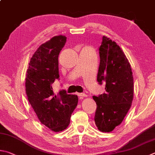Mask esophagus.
I'll return each instance as SVG.
<instances>
[{
    "label": "esophagus",
    "instance_id": "34e87169",
    "mask_svg": "<svg viewBox=\"0 0 155 155\" xmlns=\"http://www.w3.org/2000/svg\"><path fill=\"white\" fill-rule=\"evenodd\" d=\"M77 95H78L79 96V97L81 98V99H83V97H87V95L85 94H83V93H77Z\"/></svg>",
    "mask_w": 155,
    "mask_h": 155
}]
</instances>
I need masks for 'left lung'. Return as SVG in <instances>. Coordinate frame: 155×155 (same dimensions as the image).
I'll return each instance as SVG.
<instances>
[{
    "instance_id": "obj_1",
    "label": "left lung",
    "mask_w": 155,
    "mask_h": 155,
    "mask_svg": "<svg viewBox=\"0 0 155 155\" xmlns=\"http://www.w3.org/2000/svg\"><path fill=\"white\" fill-rule=\"evenodd\" d=\"M100 65L97 81L105 84L106 91L93 96L97 104L95 123L102 132H110L122 123L134 98V77L122 49L104 36L99 47Z\"/></svg>"
}]
</instances>
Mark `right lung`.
<instances>
[{
    "mask_svg": "<svg viewBox=\"0 0 155 155\" xmlns=\"http://www.w3.org/2000/svg\"><path fill=\"white\" fill-rule=\"evenodd\" d=\"M66 37L56 36L42 44L31 58L26 78V91L30 105L42 124L55 132L66 129L78 104L76 95L64 89L57 95L52 84L60 80L58 56Z\"/></svg>",
    "mask_w": 155,
    "mask_h": 155,
    "instance_id": "add662e5",
    "label": "right lung"
}]
</instances>
